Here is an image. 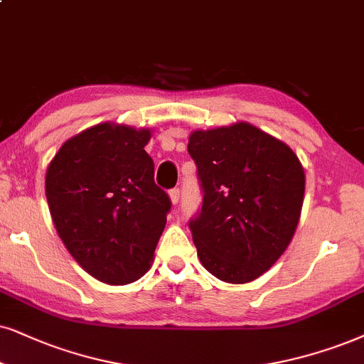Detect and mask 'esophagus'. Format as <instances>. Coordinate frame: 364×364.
Listing matches in <instances>:
<instances>
[{"label": "esophagus", "mask_w": 364, "mask_h": 364, "mask_svg": "<svg viewBox=\"0 0 364 364\" xmlns=\"http://www.w3.org/2000/svg\"><path fill=\"white\" fill-rule=\"evenodd\" d=\"M169 198H171L173 206H176L178 201H179V188H173V190L169 191Z\"/></svg>", "instance_id": "1"}]
</instances>
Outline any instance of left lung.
I'll return each instance as SVG.
<instances>
[{
	"mask_svg": "<svg viewBox=\"0 0 364 364\" xmlns=\"http://www.w3.org/2000/svg\"><path fill=\"white\" fill-rule=\"evenodd\" d=\"M203 205L190 220L203 267L230 284L255 280L291 243L306 174L296 153L248 122L191 132Z\"/></svg>",
	"mask_w": 364,
	"mask_h": 364,
	"instance_id": "obj_1",
	"label": "left lung"
}]
</instances>
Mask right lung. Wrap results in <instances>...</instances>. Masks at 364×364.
Here are the masks:
<instances>
[{
    "label": "right lung",
    "instance_id": "1",
    "mask_svg": "<svg viewBox=\"0 0 364 364\" xmlns=\"http://www.w3.org/2000/svg\"><path fill=\"white\" fill-rule=\"evenodd\" d=\"M149 129L102 122L63 142L45 193L58 237L82 269L124 285L149 270L171 201L154 183Z\"/></svg>",
    "mask_w": 364,
    "mask_h": 364
}]
</instances>
